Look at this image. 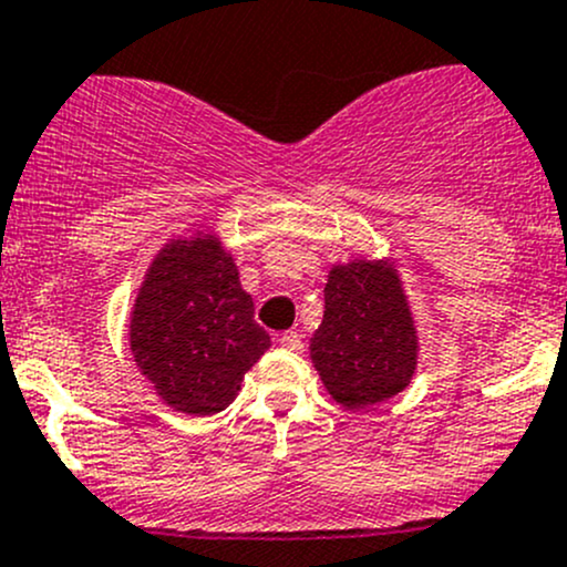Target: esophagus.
Returning a JSON list of instances; mask_svg holds the SVG:
<instances>
[{"mask_svg":"<svg viewBox=\"0 0 567 567\" xmlns=\"http://www.w3.org/2000/svg\"><path fill=\"white\" fill-rule=\"evenodd\" d=\"M279 346L288 348V351H301L305 340H301L299 331H285V334H279Z\"/></svg>","mask_w":567,"mask_h":567,"instance_id":"1","label":"esophagus"}]
</instances>
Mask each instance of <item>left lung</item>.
<instances>
[{
    "label": "left lung",
    "instance_id": "obj_1",
    "mask_svg": "<svg viewBox=\"0 0 567 567\" xmlns=\"http://www.w3.org/2000/svg\"><path fill=\"white\" fill-rule=\"evenodd\" d=\"M323 296L310 359L326 392L348 411L403 392L414 379L420 337L398 266L390 257L337 262Z\"/></svg>",
    "mask_w": 567,
    "mask_h": 567
}]
</instances>
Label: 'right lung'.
<instances>
[{"label":"right lung","instance_id":"obj_1","mask_svg":"<svg viewBox=\"0 0 567 567\" xmlns=\"http://www.w3.org/2000/svg\"><path fill=\"white\" fill-rule=\"evenodd\" d=\"M128 342L140 373L169 409L225 411L271 337L216 233L169 238L136 290Z\"/></svg>","mask_w":567,"mask_h":567}]
</instances>
